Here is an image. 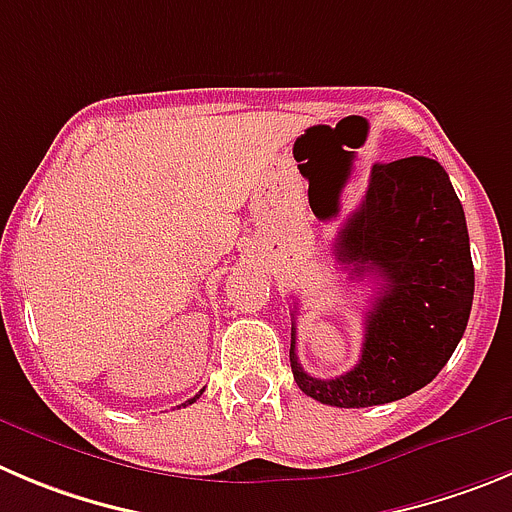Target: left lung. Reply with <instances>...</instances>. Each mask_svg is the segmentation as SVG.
I'll return each mask as SVG.
<instances>
[{"mask_svg":"<svg viewBox=\"0 0 512 512\" xmlns=\"http://www.w3.org/2000/svg\"><path fill=\"white\" fill-rule=\"evenodd\" d=\"M336 260L351 280L374 278L381 288L366 313L361 358L336 379L300 366L293 323L290 369L300 391L358 409L427 386L455 353L475 295L465 209L447 171L427 156L376 164L364 202L338 232Z\"/></svg>","mask_w":512,"mask_h":512,"instance_id":"8db88e82","label":"left lung"}]
</instances>
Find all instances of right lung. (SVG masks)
I'll use <instances>...</instances> for the list:
<instances>
[{
  "label": "right lung",
  "instance_id": "right-lung-1",
  "mask_svg": "<svg viewBox=\"0 0 512 512\" xmlns=\"http://www.w3.org/2000/svg\"><path fill=\"white\" fill-rule=\"evenodd\" d=\"M199 396H202V391H199V394H197V396H194V399L184 401V404H181V407H189V404H194V401H197V399H199Z\"/></svg>",
  "mask_w": 512,
  "mask_h": 512
}]
</instances>
